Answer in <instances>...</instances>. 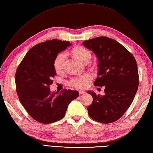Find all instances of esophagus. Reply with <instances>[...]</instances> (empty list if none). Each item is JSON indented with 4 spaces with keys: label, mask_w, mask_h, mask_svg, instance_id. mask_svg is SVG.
I'll list each match as a JSON object with an SVG mask.
<instances>
[{
    "label": "esophagus",
    "mask_w": 153,
    "mask_h": 153,
    "mask_svg": "<svg viewBox=\"0 0 153 153\" xmlns=\"http://www.w3.org/2000/svg\"><path fill=\"white\" fill-rule=\"evenodd\" d=\"M79 93L80 95H82V94H85V92L84 91H79Z\"/></svg>",
    "instance_id": "1"
}]
</instances>
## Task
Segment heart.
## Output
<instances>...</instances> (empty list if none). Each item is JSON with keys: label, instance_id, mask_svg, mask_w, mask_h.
Instances as JSON below:
<instances>
[{"label": "heart", "instance_id": "b5f03b06", "mask_svg": "<svg viewBox=\"0 0 153 153\" xmlns=\"http://www.w3.org/2000/svg\"><path fill=\"white\" fill-rule=\"evenodd\" d=\"M74 56L79 59L82 62H84L86 59H90L91 53L87 48L83 47H76L72 51ZM67 57V54L65 52H62L56 56L54 61V69L57 73H60L64 68V62ZM91 80V77L89 74H85L83 75L72 78L68 84L71 86L76 89H84L88 86L89 82Z\"/></svg>", "mask_w": 153, "mask_h": 153}]
</instances>
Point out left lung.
I'll list each match as a JSON object with an SVG mask.
<instances>
[{
  "instance_id": "obj_1",
  "label": "left lung",
  "mask_w": 153,
  "mask_h": 153,
  "mask_svg": "<svg viewBox=\"0 0 153 153\" xmlns=\"http://www.w3.org/2000/svg\"><path fill=\"white\" fill-rule=\"evenodd\" d=\"M83 45L98 59V76L94 84L105 87V95L88 92L93 97L88 106L89 116L102 123L116 121L130 107L138 88L136 59L121 43L108 37L84 41Z\"/></svg>"
}]
</instances>
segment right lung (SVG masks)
<instances>
[{"instance_id": "right-lung-1", "label": "right lung", "mask_w": 153, "mask_h": 153, "mask_svg": "<svg viewBox=\"0 0 153 153\" xmlns=\"http://www.w3.org/2000/svg\"><path fill=\"white\" fill-rule=\"evenodd\" d=\"M69 42L47 40L32 47L16 73V91L22 105L41 123L49 124L65 116L69 104L79 95L77 91L64 89L51 94L50 85L56 75L54 61L58 53L71 45Z\"/></svg>"}]
</instances>
